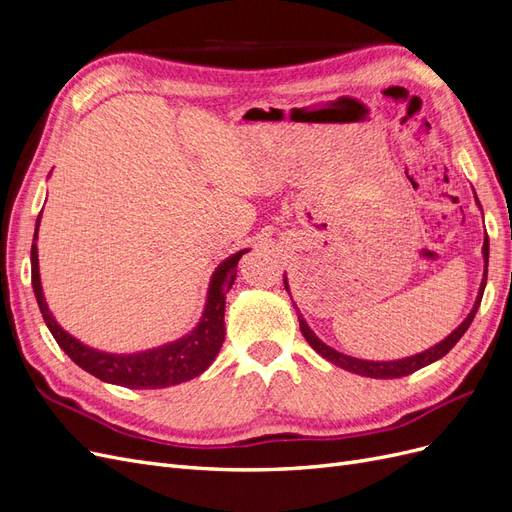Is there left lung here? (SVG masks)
<instances>
[{"mask_svg": "<svg viewBox=\"0 0 512 512\" xmlns=\"http://www.w3.org/2000/svg\"><path fill=\"white\" fill-rule=\"evenodd\" d=\"M483 258H485V275H483V282H480V290H478V297H476V303H474V307H472V312L468 314V318L463 320L451 335H448L446 339H442L440 344H436V346L425 350V352H421V354L406 356V359H397V361H363V359H354V356L337 352V350H333L331 346L320 342V339L316 337V333L307 327V322L303 320V316H301V312L297 309V305H294V309H297V316H299L301 333H303V337L307 339V344L312 346L320 356H324V359L331 361V363L337 365V367L352 371V374L367 376V378H380V380H391V378H401V376L414 374L416 369H421V367H425V365H429V363H433V361L442 359V356L459 342V339L463 337V333L468 331V327H470L474 316H476V312H478V305H480V299H483L485 284H487V265H489V239H487V237H485V243H483ZM284 284H286V290H288L286 277H284ZM288 294H290V290H288Z\"/></svg>", "mask_w": 512, "mask_h": 512, "instance_id": "8db88e82", "label": "left lung"}]
</instances>
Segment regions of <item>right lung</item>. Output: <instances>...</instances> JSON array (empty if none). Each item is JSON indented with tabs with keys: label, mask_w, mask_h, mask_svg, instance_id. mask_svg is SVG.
<instances>
[{
	"label": "right lung",
	"mask_w": 512,
	"mask_h": 512,
	"mask_svg": "<svg viewBox=\"0 0 512 512\" xmlns=\"http://www.w3.org/2000/svg\"><path fill=\"white\" fill-rule=\"evenodd\" d=\"M40 215L36 220V232H34V243H32V286H34L36 301L46 327H49V331L53 333L59 348L64 350L76 365L83 367L91 376L111 384L128 386V389H166V386L188 382L203 374V371L213 363L215 356H218L224 344L226 292L230 290L232 284H235L237 262L247 250L232 254L218 269H215L209 284L203 318H200L198 327L192 333L183 335L181 339H177V342H170L145 352L108 354V352L89 348L81 344L79 339L68 335L49 312V305H46L44 294H42L40 271H38L36 239H38Z\"/></svg>",
	"instance_id": "right-lung-1"
}]
</instances>
